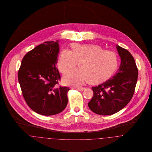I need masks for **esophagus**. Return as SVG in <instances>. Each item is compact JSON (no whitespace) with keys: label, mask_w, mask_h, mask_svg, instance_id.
<instances>
[{"label":"esophagus","mask_w":152,"mask_h":152,"mask_svg":"<svg viewBox=\"0 0 152 152\" xmlns=\"http://www.w3.org/2000/svg\"><path fill=\"white\" fill-rule=\"evenodd\" d=\"M76 89H77V90H79V91H83V90L85 89V88H84V87H77V88H76Z\"/></svg>","instance_id":"34e87169"}]
</instances>
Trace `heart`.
Returning a JSON list of instances; mask_svg holds the SVG:
<instances>
[{"label":"heart","instance_id":"heart-1","mask_svg":"<svg viewBox=\"0 0 152 152\" xmlns=\"http://www.w3.org/2000/svg\"><path fill=\"white\" fill-rule=\"evenodd\" d=\"M72 51L63 50L58 58V69L63 74L78 64L79 68L64 76L66 83L79 85L87 81L99 84L109 79L119 65V58L114 52L105 51L96 44H72Z\"/></svg>","mask_w":152,"mask_h":152}]
</instances>
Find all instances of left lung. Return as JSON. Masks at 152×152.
I'll return each instance as SVG.
<instances>
[{"instance_id":"obj_1","label":"left lung","mask_w":152,"mask_h":152,"mask_svg":"<svg viewBox=\"0 0 152 152\" xmlns=\"http://www.w3.org/2000/svg\"><path fill=\"white\" fill-rule=\"evenodd\" d=\"M121 59L118 72L97 87H92L94 95L88 104L89 109L100 115H111L124 108L130 101L136 86L138 68L132 54L116 46Z\"/></svg>"}]
</instances>
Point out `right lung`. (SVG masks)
Returning <instances> with one entry per match:
<instances>
[{"label": "right lung", "mask_w": 152, "mask_h": 152, "mask_svg": "<svg viewBox=\"0 0 152 152\" xmlns=\"http://www.w3.org/2000/svg\"><path fill=\"white\" fill-rule=\"evenodd\" d=\"M58 42H45L27 52L18 71L25 101L32 110L44 116L60 113L68 103L69 88L58 87L61 78L55 65L59 52Z\"/></svg>", "instance_id": "add662e5"}]
</instances>
